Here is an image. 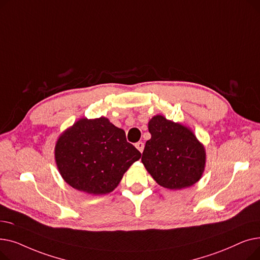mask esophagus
<instances>
[{"mask_svg":"<svg viewBox=\"0 0 260 260\" xmlns=\"http://www.w3.org/2000/svg\"><path fill=\"white\" fill-rule=\"evenodd\" d=\"M135 146L137 147V149H138V151H139L140 153H142V152H143V148H144V143H143V142L139 141V142H137V143L135 144Z\"/></svg>","mask_w":260,"mask_h":260,"instance_id":"34e87169","label":"esophagus"}]
</instances>
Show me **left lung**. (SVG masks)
Returning a JSON list of instances; mask_svg holds the SVG:
<instances>
[{"instance_id": "left-lung-1", "label": "left lung", "mask_w": 260, "mask_h": 260, "mask_svg": "<svg viewBox=\"0 0 260 260\" xmlns=\"http://www.w3.org/2000/svg\"><path fill=\"white\" fill-rule=\"evenodd\" d=\"M148 132L152 137L145 143L141 161L159 185L182 189L200 180L207 154L192 129L156 115L148 121Z\"/></svg>"}]
</instances>
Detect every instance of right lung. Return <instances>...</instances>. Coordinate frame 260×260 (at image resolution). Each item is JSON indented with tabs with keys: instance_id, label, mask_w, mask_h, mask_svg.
Here are the masks:
<instances>
[{
	"instance_id": "1",
	"label": "right lung",
	"mask_w": 260,
	"mask_h": 260,
	"mask_svg": "<svg viewBox=\"0 0 260 260\" xmlns=\"http://www.w3.org/2000/svg\"><path fill=\"white\" fill-rule=\"evenodd\" d=\"M141 153L126 141L125 132L105 117L81 118L66 128L54 146V160L64 181L90 195L118 186Z\"/></svg>"
}]
</instances>
